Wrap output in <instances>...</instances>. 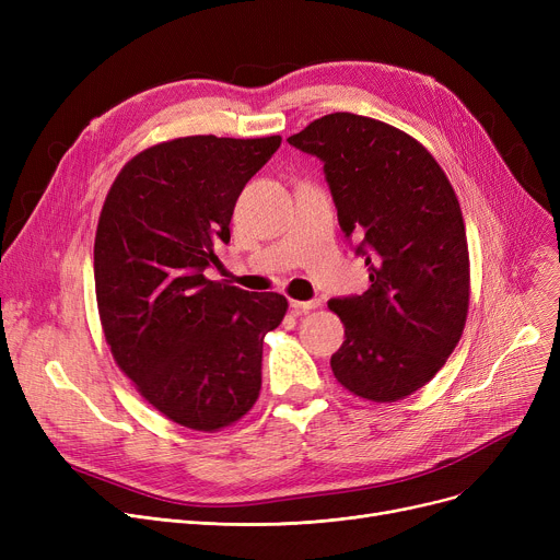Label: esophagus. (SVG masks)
I'll return each instance as SVG.
<instances>
[{
	"label": "esophagus",
	"mask_w": 560,
	"mask_h": 560,
	"mask_svg": "<svg viewBox=\"0 0 560 560\" xmlns=\"http://www.w3.org/2000/svg\"><path fill=\"white\" fill-rule=\"evenodd\" d=\"M319 306V300H308V302H300V300H290V308L295 313H308L313 308Z\"/></svg>",
	"instance_id": "1"
}]
</instances>
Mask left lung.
Returning <instances> with one entry per match:
<instances>
[{"label": "left lung", "instance_id": "left-lung-1", "mask_svg": "<svg viewBox=\"0 0 560 560\" xmlns=\"http://www.w3.org/2000/svg\"><path fill=\"white\" fill-rule=\"evenodd\" d=\"M288 142L325 163L340 229L370 270L363 295L329 302L345 325L331 370L363 399H404L445 365L465 327L469 258L454 188L416 138L372 117L331 113Z\"/></svg>", "mask_w": 560, "mask_h": 560}]
</instances>
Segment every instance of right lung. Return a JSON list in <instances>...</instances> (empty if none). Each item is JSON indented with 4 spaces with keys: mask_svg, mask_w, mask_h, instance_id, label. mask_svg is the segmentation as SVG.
Masks as SVG:
<instances>
[{
    "mask_svg": "<svg viewBox=\"0 0 560 560\" xmlns=\"http://www.w3.org/2000/svg\"><path fill=\"white\" fill-rule=\"evenodd\" d=\"M281 136H188L133 156L95 235L106 342L138 393L172 422L218 431L258 399L262 338L288 302L206 279L229 243L233 206Z\"/></svg>",
    "mask_w": 560,
    "mask_h": 560,
    "instance_id": "obj_1",
    "label": "right lung"
}]
</instances>
